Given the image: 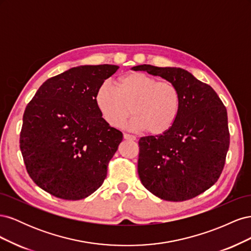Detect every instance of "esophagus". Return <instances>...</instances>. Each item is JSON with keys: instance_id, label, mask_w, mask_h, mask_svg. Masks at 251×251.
Returning <instances> with one entry per match:
<instances>
[{"instance_id": "obj_1", "label": "esophagus", "mask_w": 251, "mask_h": 251, "mask_svg": "<svg viewBox=\"0 0 251 251\" xmlns=\"http://www.w3.org/2000/svg\"><path fill=\"white\" fill-rule=\"evenodd\" d=\"M124 138L126 140H131V141H135L136 140V137L133 135H130V134H124Z\"/></svg>"}]
</instances>
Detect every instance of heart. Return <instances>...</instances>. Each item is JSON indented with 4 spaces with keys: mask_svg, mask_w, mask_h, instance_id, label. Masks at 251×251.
Segmentation results:
<instances>
[{
    "mask_svg": "<svg viewBox=\"0 0 251 251\" xmlns=\"http://www.w3.org/2000/svg\"><path fill=\"white\" fill-rule=\"evenodd\" d=\"M95 103L109 126L119 127L133 114L126 127L131 132L159 135L170 130L180 110L181 96L171 81L141 72H132L119 78L117 87L104 83L97 89Z\"/></svg>",
    "mask_w": 251,
    "mask_h": 251,
    "instance_id": "b5f03b06",
    "label": "heart"
}]
</instances>
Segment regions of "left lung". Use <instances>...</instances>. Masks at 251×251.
Returning <instances> with one entry per match:
<instances>
[{
    "label": "left lung",
    "mask_w": 251,
    "mask_h": 251,
    "mask_svg": "<svg viewBox=\"0 0 251 251\" xmlns=\"http://www.w3.org/2000/svg\"><path fill=\"white\" fill-rule=\"evenodd\" d=\"M132 70L175 83L181 96L170 130L139 140L141 183L166 201H185L204 193L219 179L229 148L225 105L210 86L181 68L139 65Z\"/></svg>",
    "instance_id": "1"
}]
</instances>
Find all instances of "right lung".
<instances>
[{"mask_svg": "<svg viewBox=\"0 0 251 251\" xmlns=\"http://www.w3.org/2000/svg\"><path fill=\"white\" fill-rule=\"evenodd\" d=\"M118 68H71L45 81L27 104L20 148L30 178L45 192L80 200L103 183L123 133L103 120L95 93Z\"/></svg>", "mask_w": 251, "mask_h": 251, "instance_id": "add662e5", "label": "right lung"}]
</instances>
